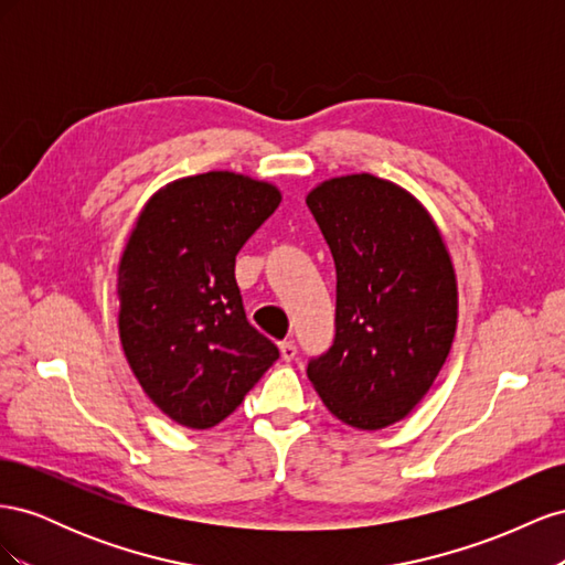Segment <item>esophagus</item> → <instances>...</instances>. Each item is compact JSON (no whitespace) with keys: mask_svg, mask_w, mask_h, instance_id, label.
I'll return each instance as SVG.
<instances>
[{"mask_svg":"<svg viewBox=\"0 0 565 565\" xmlns=\"http://www.w3.org/2000/svg\"><path fill=\"white\" fill-rule=\"evenodd\" d=\"M280 355H282V361H295V355H297V344L292 339H287V341H280Z\"/></svg>","mask_w":565,"mask_h":565,"instance_id":"esophagus-1","label":"esophagus"}]
</instances>
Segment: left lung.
Returning a JSON list of instances; mask_svg holds the SVG:
<instances>
[{"mask_svg":"<svg viewBox=\"0 0 565 565\" xmlns=\"http://www.w3.org/2000/svg\"><path fill=\"white\" fill-rule=\"evenodd\" d=\"M306 204L337 268L332 347L306 374L337 419L377 431L426 396L450 353V254L422 204L372 174L324 181Z\"/></svg>","mask_w":565,"mask_h":565,"instance_id":"obj_1","label":"left lung"}]
</instances>
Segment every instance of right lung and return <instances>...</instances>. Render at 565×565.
<instances>
[{"mask_svg": "<svg viewBox=\"0 0 565 565\" xmlns=\"http://www.w3.org/2000/svg\"><path fill=\"white\" fill-rule=\"evenodd\" d=\"M276 185L233 172L179 179L150 198L119 262V339L167 417L210 429L278 361L245 316L235 256L278 210Z\"/></svg>", "mask_w": 565, "mask_h": 565, "instance_id": "1", "label": "right lung"}]
</instances>
